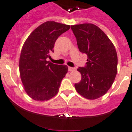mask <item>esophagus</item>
<instances>
[{"label":"esophagus","mask_w":132,"mask_h":132,"mask_svg":"<svg viewBox=\"0 0 132 132\" xmlns=\"http://www.w3.org/2000/svg\"><path fill=\"white\" fill-rule=\"evenodd\" d=\"M74 70H75L74 68H72V67H70V66H68V71H70V72L73 71Z\"/></svg>","instance_id":"esophagus-1"}]
</instances>
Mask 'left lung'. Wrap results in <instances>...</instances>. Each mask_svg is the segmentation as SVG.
Instances as JSON below:
<instances>
[{
	"label": "left lung",
	"instance_id": "obj_1",
	"mask_svg": "<svg viewBox=\"0 0 132 132\" xmlns=\"http://www.w3.org/2000/svg\"><path fill=\"white\" fill-rule=\"evenodd\" d=\"M71 29L79 51L87 55L85 67L78 69L81 79L75 84V88L85 98L96 99L107 92L116 78L118 65L116 48L106 34L93 23L74 25Z\"/></svg>",
	"mask_w": 132,
	"mask_h": 132
}]
</instances>
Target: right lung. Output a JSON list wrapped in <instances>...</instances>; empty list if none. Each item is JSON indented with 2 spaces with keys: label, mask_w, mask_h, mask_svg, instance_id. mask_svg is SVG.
Masks as SVG:
<instances>
[{
  "label": "right lung",
  "mask_w": 132,
  "mask_h": 132,
  "mask_svg": "<svg viewBox=\"0 0 132 132\" xmlns=\"http://www.w3.org/2000/svg\"><path fill=\"white\" fill-rule=\"evenodd\" d=\"M70 28L69 25L48 21L29 35L20 57V73L27 94L35 101H48L57 94L62 79L68 72L66 65L47 61L54 52L56 41Z\"/></svg>",
  "instance_id": "obj_1"
}]
</instances>
